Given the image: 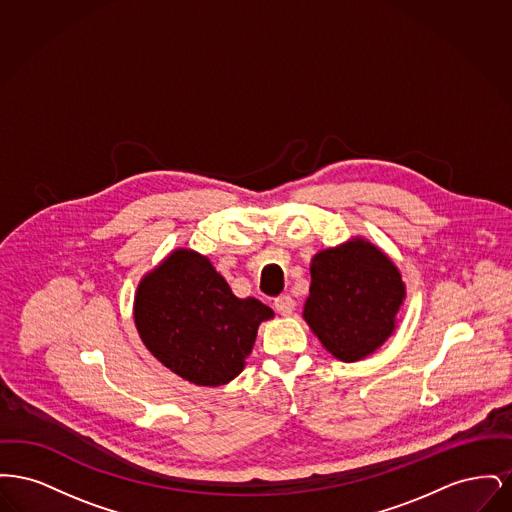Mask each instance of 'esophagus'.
Returning <instances> with one entry per match:
<instances>
[{"label": "esophagus", "mask_w": 512, "mask_h": 512, "mask_svg": "<svg viewBox=\"0 0 512 512\" xmlns=\"http://www.w3.org/2000/svg\"><path fill=\"white\" fill-rule=\"evenodd\" d=\"M274 309H276L280 315L288 317V315H292L293 311H295V301H293L290 295H280V297L274 301Z\"/></svg>", "instance_id": "obj_1"}]
</instances>
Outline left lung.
Masks as SVG:
<instances>
[{
    "instance_id": "obj_1",
    "label": "left lung",
    "mask_w": 512,
    "mask_h": 512,
    "mask_svg": "<svg viewBox=\"0 0 512 512\" xmlns=\"http://www.w3.org/2000/svg\"><path fill=\"white\" fill-rule=\"evenodd\" d=\"M403 299L405 284L390 257L353 238L313 257L303 318L326 351L355 363L390 338Z\"/></svg>"
}]
</instances>
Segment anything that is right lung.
<instances>
[{
  "label": "right lung",
  "instance_id": "add662e5",
  "mask_svg": "<svg viewBox=\"0 0 512 512\" xmlns=\"http://www.w3.org/2000/svg\"><path fill=\"white\" fill-rule=\"evenodd\" d=\"M274 317L236 297L211 261L176 249L138 284L134 322L151 355L195 386H224L244 370L259 324Z\"/></svg>",
  "mask_w": 512,
  "mask_h": 512
}]
</instances>
